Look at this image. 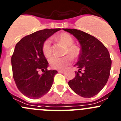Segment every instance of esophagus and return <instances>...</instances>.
<instances>
[{"instance_id": "esophagus-1", "label": "esophagus", "mask_w": 121, "mask_h": 121, "mask_svg": "<svg viewBox=\"0 0 121 121\" xmlns=\"http://www.w3.org/2000/svg\"><path fill=\"white\" fill-rule=\"evenodd\" d=\"M64 72V70H59L58 71V73H63Z\"/></svg>"}]
</instances>
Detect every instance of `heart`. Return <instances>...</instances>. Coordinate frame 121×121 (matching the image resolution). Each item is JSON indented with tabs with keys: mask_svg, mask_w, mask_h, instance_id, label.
<instances>
[{
	"mask_svg": "<svg viewBox=\"0 0 121 121\" xmlns=\"http://www.w3.org/2000/svg\"><path fill=\"white\" fill-rule=\"evenodd\" d=\"M57 38L67 47L66 50V53H69L74 57H77L79 55V48L76 45H74V39L69 34L62 33L59 35L57 36ZM42 50L43 54L46 57H50L52 55V41L50 39H47L44 42ZM71 62L72 57L69 55H67L64 57L53 56L49 59V64L51 67L55 69H64L67 65H69Z\"/></svg>",
	"mask_w": 121,
	"mask_h": 121,
	"instance_id": "b5f03b06",
	"label": "heart"
}]
</instances>
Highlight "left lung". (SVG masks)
<instances>
[{
    "mask_svg": "<svg viewBox=\"0 0 121 121\" xmlns=\"http://www.w3.org/2000/svg\"><path fill=\"white\" fill-rule=\"evenodd\" d=\"M79 42L80 54L76 66V76L68 82L72 90L81 97L91 98L99 92L107 83L111 69L109 53L94 36L75 29H63ZM83 70V72L81 71Z\"/></svg>",
    "mask_w": 121,
    "mask_h": 121,
    "instance_id": "1",
    "label": "left lung"
}]
</instances>
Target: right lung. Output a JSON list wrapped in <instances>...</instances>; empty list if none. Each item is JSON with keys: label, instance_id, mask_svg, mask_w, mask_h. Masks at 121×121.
<instances>
[{"label": "right lung", "instance_id": "1", "mask_svg": "<svg viewBox=\"0 0 121 121\" xmlns=\"http://www.w3.org/2000/svg\"><path fill=\"white\" fill-rule=\"evenodd\" d=\"M60 29H45L24 36L16 44L11 57L13 77L18 90L32 99H38L52 87L57 71L47 70L48 63L43 54V44ZM43 72L39 74L38 71Z\"/></svg>", "mask_w": 121, "mask_h": 121}]
</instances>
